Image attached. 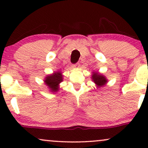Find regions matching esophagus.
Returning a JSON list of instances; mask_svg holds the SVG:
<instances>
[{
	"instance_id": "esophagus-1",
	"label": "esophagus",
	"mask_w": 148,
	"mask_h": 148,
	"mask_svg": "<svg viewBox=\"0 0 148 148\" xmlns=\"http://www.w3.org/2000/svg\"><path fill=\"white\" fill-rule=\"evenodd\" d=\"M79 66H80V64L79 63V62H77V63H76V64H72V67H73V68H78V67H79Z\"/></svg>"
}]
</instances>
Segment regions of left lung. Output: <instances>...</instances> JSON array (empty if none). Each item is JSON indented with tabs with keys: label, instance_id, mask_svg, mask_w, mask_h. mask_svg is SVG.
<instances>
[{
	"label": "left lung",
	"instance_id": "1",
	"mask_svg": "<svg viewBox=\"0 0 148 148\" xmlns=\"http://www.w3.org/2000/svg\"><path fill=\"white\" fill-rule=\"evenodd\" d=\"M92 78L93 81H94L98 86H102L103 85L106 84V83L107 82V80L106 79V78H105L104 76L96 72L93 73Z\"/></svg>",
	"mask_w": 148,
	"mask_h": 148
}]
</instances>
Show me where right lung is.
<instances>
[{"label":"right lung","mask_w":148,"mask_h":148,"mask_svg":"<svg viewBox=\"0 0 148 148\" xmlns=\"http://www.w3.org/2000/svg\"><path fill=\"white\" fill-rule=\"evenodd\" d=\"M45 81L51 90L52 92H57L59 88L58 84L62 81V76L60 72H56L52 75L47 76Z\"/></svg>","instance_id":"obj_1"}]
</instances>
